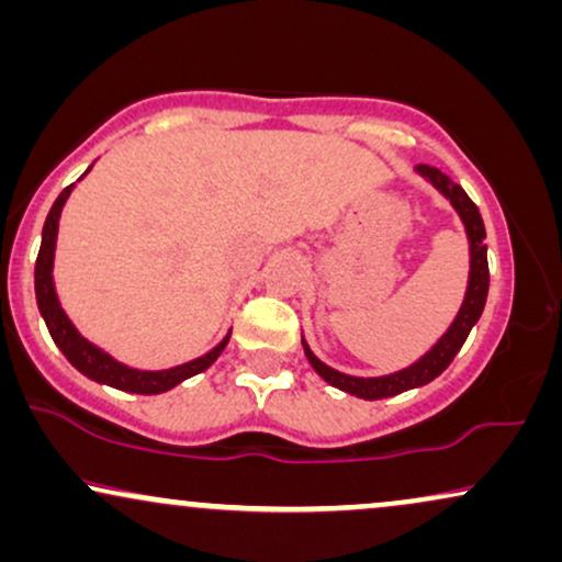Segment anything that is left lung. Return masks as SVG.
I'll return each mask as SVG.
<instances>
[{
	"instance_id": "1",
	"label": "left lung",
	"mask_w": 562,
	"mask_h": 562,
	"mask_svg": "<svg viewBox=\"0 0 562 562\" xmlns=\"http://www.w3.org/2000/svg\"><path fill=\"white\" fill-rule=\"evenodd\" d=\"M417 173L428 179L430 184L441 192L443 198H449V203L454 205V211L460 214L462 224H465L468 240H470V277H468V290H465V301H462L460 312H457L454 322L449 325V330L441 335V340L425 353L423 359H417L415 364L404 367V370L393 372V375H383V378H353V375H344V372L333 370L325 362H319L317 357L312 353L306 340L303 344V353H306L308 364L314 367V372L330 383L333 389H340L351 396L367 398V402H375V398H389L396 396V393L409 391V389H420V385L430 383V380L441 375L443 370L451 364V359L457 357L465 338L473 330V325L479 322L483 306H486V293H488V261H486V229H483V218L479 214V205L468 198V192L462 190L460 184H454L443 171L434 169V166H417Z\"/></svg>"
}]
</instances>
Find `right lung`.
Here are the masks:
<instances>
[{
    "label": "right lung",
    "instance_id": "1",
    "mask_svg": "<svg viewBox=\"0 0 562 562\" xmlns=\"http://www.w3.org/2000/svg\"><path fill=\"white\" fill-rule=\"evenodd\" d=\"M70 190H74V184L66 187V190L57 195L53 209H49L47 222H44V229H42V248H38L36 269H34L38 312H42L44 322H47V330H49V335H53L55 346L66 353L68 362L74 364L81 375L94 380V383H105V385H111V389L128 391V393H142V396L164 393V391L173 389V385L182 383V380L198 375V372H203V370H209V367L218 359V353L224 351V346H227L229 333L222 344L211 348V351L203 353V357L192 359V362H187V364L171 367V370H156V372L134 370V367L115 362L111 353H105L102 348L89 344L87 338H81V333L76 330L74 322H70L68 314L63 312L60 301H57V293H55V282H53L57 222H60L63 205H66Z\"/></svg>",
    "mask_w": 562,
    "mask_h": 562
}]
</instances>
